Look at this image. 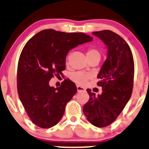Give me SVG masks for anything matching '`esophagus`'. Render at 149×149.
<instances>
[{
    "label": "esophagus",
    "instance_id": "1",
    "mask_svg": "<svg viewBox=\"0 0 149 149\" xmlns=\"http://www.w3.org/2000/svg\"><path fill=\"white\" fill-rule=\"evenodd\" d=\"M76 89H77V92H81V91L85 90L84 88L81 87V86H76Z\"/></svg>",
    "mask_w": 149,
    "mask_h": 149
}]
</instances>
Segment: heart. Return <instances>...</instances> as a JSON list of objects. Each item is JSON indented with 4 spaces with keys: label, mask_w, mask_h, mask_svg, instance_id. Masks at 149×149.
Masks as SVG:
<instances>
[{
    "label": "heart",
    "mask_w": 149,
    "mask_h": 149,
    "mask_svg": "<svg viewBox=\"0 0 149 149\" xmlns=\"http://www.w3.org/2000/svg\"><path fill=\"white\" fill-rule=\"evenodd\" d=\"M86 56H87L88 58H92V57H98V58L100 59L101 54L99 52V50H97L95 48H89L88 49L87 52H86ZM69 59V55L67 56L66 57V62L68 61ZM70 79L73 81V82H75L76 84L79 85H84L86 83L88 80L90 79V76L88 74H86L84 73H81V72H76V73H73L70 76Z\"/></svg>",
    "instance_id": "1"
}]
</instances>
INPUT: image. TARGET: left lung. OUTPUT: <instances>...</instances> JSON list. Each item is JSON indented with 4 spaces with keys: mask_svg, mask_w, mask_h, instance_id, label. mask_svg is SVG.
<instances>
[{
    "mask_svg": "<svg viewBox=\"0 0 149 149\" xmlns=\"http://www.w3.org/2000/svg\"><path fill=\"white\" fill-rule=\"evenodd\" d=\"M92 34L107 46L108 57L97 76L102 94L86 89L89 100L83 111L92 125L105 127L116 120L132 95L135 66L130 48L120 36L108 30Z\"/></svg>",
    "mask_w": 149,
    "mask_h": 149,
    "instance_id": "1",
    "label": "left lung"
}]
</instances>
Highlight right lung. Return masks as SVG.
<instances>
[{
    "label": "right lung",
    "mask_w": 149,
    "mask_h": 149,
    "mask_svg": "<svg viewBox=\"0 0 149 149\" xmlns=\"http://www.w3.org/2000/svg\"><path fill=\"white\" fill-rule=\"evenodd\" d=\"M82 33L47 29L33 36L24 45L17 67V92L30 120L41 128L57 125L65 105L77 92L73 81L65 79L60 87L49 86L52 78L63 74L70 50L89 42Z\"/></svg>",
    "instance_id": "right-lung-1"
}]
</instances>
